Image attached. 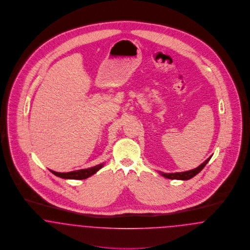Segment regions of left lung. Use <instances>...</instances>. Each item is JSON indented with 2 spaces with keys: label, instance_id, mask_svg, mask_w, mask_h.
Segmentation results:
<instances>
[{
  "label": "left lung",
  "instance_id": "obj_1",
  "mask_svg": "<svg viewBox=\"0 0 250 250\" xmlns=\"http://www.w3.org/2000/svg\"><path fill=\"white\" fill-rule=\"evenodd\" d=\"M211 157H209L204 163H202L199 167H197V168L192 169V170L184 171V172H176V173H163L160 172V174L167 178V179H170V180H182V181H187L192 179L193 177H195L197 174H198L200 171L203 169V167L207 165V163L210 161Z\"/></svg>",
  "mask_w": 250,
  "mask_h": 250
}]
</instances>
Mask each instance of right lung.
Listing matches in <instances>:
<instances>
[{
    "label": "right lung",
    "instance_id": "obj_1",
    "mask_svg": "<svg viewBox=\"0 0 250 250\" xmlns=\"http://www.w3.org/2000/svg\"><path fill=\"white\" fill-rule=\"evenodd\" d=\"M104 164H100L98 166H95L90 168H85V169H80V170L71 171V172H66V173H60V172H55V171L50 170L55 176L62 178V179H66V180H84L87 179L88 177L94 175L97 171L100 170Z\"/></svg>",
    "mask_w": 250,
    "mask_h": 250
}]
</instances>
